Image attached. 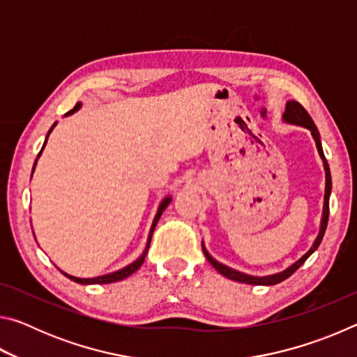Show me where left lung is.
I'll return each mask as SVG.
<instances>
[{
    "label": "left lung",
    "mask_w": 357,
    "mask_h": 357,
    "mask_svg": "<svg viewBox=\"0 0 357 357\" xmlns=\"http://www.w3.org/2000/svg\"><path fill=\"white\" fill-rule=\"evenodd\" d=\"M283 121L288 124H294V126H301V128H305L312 132V137L313 140H315L317 144V149L319 153V157H321L323 160V165H324V172H326V189H324V204H323V215H321V223H319V233L315 239V243L312 244V247L309 249V252H305L304 255H302L298 261H294L291 266H288L287 269H283L282 273H277V274H271V275H263V277H258V275H250V274H244V273H239V271L233 269V268H228V266L222 264L214 259L213 257L209 255V252L206 250V247H204V243H202L203 247V252H204V257H206L208 261L214 266L215 271H219V273L227 277L229 280H234V282H241V283H247V285H277V283L283 282L285 279H288L289 275L294 274L296 271H298L302 264L305 263V259L309 258L313 252L318 249V245L321 244L323 236H324V231H326V227H328V219H329V197H331V189H332V179H331V172H329V165H328V160H326L324 153H323V146H321V140H319V132L317 129L315 123H313V119L310 118V114L307 113V110L304 107H302L299 102L296 100H288L287 102V107H285V113H283Z\"/></svg>",
    "instance_id": "obj_1"
}]
</instances>
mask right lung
<instances>
[{
    "label": "right lung",
    "mask_w": 357,
    "mask_h": 357,
    "mask_svg": "<svg viewBox=\"0 0 357 357\" xmlns=\"http://www.w3.org/2000/svg\"><path fill=\"white\" fill-rule=\"evenodd\" d=\"M82 107V104L80 102H78V104L72 108L70 112H68L64 114V116H69V114H74L78 108ZM56 126V123L52 126L50 128V130H48V134H47V138H48V135H50V132L53 130V128H55ZM47 138H45V142H44V146H42V149H40V153L38 154V159L40 157V154H42V151H44V148H45V144H47ZM38 159H36V162H34V167H33V172H31V178H33V173H34V168H36V164H38ZM172 203V197L168 195V197H165L164 200L160 202V204H159V208H157V213H155V217H154V220H153V225H151V229H149V234H148V241H146V247H144V250H143V253L140 257H138L135 261H132L130 264H128V266H124L123 269H118V271H114V273H110V274H104V275H99V277H93V279H80V277H74V275H69V274H66L64 271H61V273L66 275V277H69L70 280H74V282H77V283H82V285H96V283H113V282H119V280H124L126 277H129V275H132L135 273V271H138V268H140V266L143 264V261H144V258H146V253H148V249H149V244H151V238H153V233H154V228H155V225H157V222H159V219H160V215H162V213H164V211L167 209V206L168 204Z\"/></svg>",
    "instance_id": "right-lung-1"
}]
</instances>
